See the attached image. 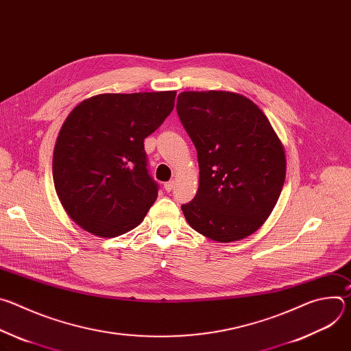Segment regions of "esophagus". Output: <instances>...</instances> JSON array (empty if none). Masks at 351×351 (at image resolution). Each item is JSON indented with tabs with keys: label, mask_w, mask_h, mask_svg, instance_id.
I'll list each match as a JSON object with an SVG mask.
<instances>
[{
	"label": "esophagus",
	"mask_w": 351,
	"mask_h": 351,
	"mask_svg": "<svg viewBox=\"0 0 351 351\" xmlns=\"http://www.w3.org/2000/svg\"><path fill=\"white\" fill-rule=\"evenodd\" d=\"M173 187H175V180H169V182L164 183V189H165L168 193H169Z\"/></svg>",
	"instance_id": "34e87169"
}]
</instances>
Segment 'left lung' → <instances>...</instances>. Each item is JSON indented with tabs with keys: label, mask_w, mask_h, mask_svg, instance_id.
<instances>
[{
	"label": "left lung",
	"mask_w": 351,
	"mask_h": 351,
	"mask_svg": "<svg viewBox=\"0 0 351 351\" xmlns=\"http://www.w3.org/2000/svg\"><path fill=\"white\" fill-rule=\"evenodd\" d=\"M176 111L198 158L189 225L221 243L241 240L271 215L286 176L282 141L252 99L232 91H183Z\"/></svg>",
	"instance_id": "obj_1"
}]
</instances>
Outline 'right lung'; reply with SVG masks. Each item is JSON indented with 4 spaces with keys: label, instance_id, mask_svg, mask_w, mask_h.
<instances>
[{
    "label": "right lung",
    "instance_id": "1",
    "mask_svg": "<svg viewBox=\"0 0 351 351\" xmlns=\"http://www.w3.org/2000/svg\"><path fill=\"white\" fill-rule=\"evenodd\" d=\"M175 97L97 94L68 115L54 147L53 178L65 213L83 230L117 237L141 223L158 195L144 138L172 112Z\"/></svg>",
    "mask_w": 351,
    "mask_h": 351
}]
</instances>
